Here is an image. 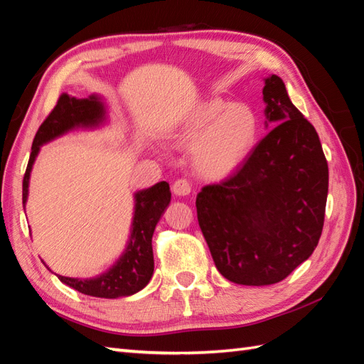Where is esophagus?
Masks as SVG:
<instances>
[{
  "mask_svg": "<svg viewBox=\"0 0 364 364\" xmlns=\"http://www.w3.org/2000/svg\"><path fill=\"white\" fill-rule=\"evenodd\" d=\"M172 189H173V192H175L176 196H181V197L191 194V184H189L188 180H184V178H180V180H176L173 183Z\"/></svg>",
  "mask_w": 364,
  "mask_h": 364,
  "instance_id": "1",
  "label": "esophagus"
}]
</instances>
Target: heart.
Listing matches in <instances>:
<instances>
[{
    "instance_id": "obj_1",
    "label": "heart",
    "mask_w": 364,
    "mask_h": 364,
    "mask_svg": "<svg viewBox=\"0 0 364 364\" xmlns=\"http://www.w3.org/2000/svg\"><path fill=\"white\" fill-rule=\"evenodd\" d=\"M259 136V119L250 106L211 98L197 105L178 129L176 142L194 146L196 167L205 178L233 173L249 159Z\"/></svg>"
}]
</instances>
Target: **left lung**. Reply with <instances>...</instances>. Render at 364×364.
<instances>
[{
	"label": "left lung",
	"instance_id": "1",
	"mask_svg": "<svg viewBox=\"0 0 364 364\" xmlns=\"http://www.w3.org/2000/svg\"><path fill=\"white\" fill-rule=\"evenodd\" d=\"M275 127L228 180L197 194L198 225L227 280H284L311 257L322 235L328 164L319 136L272 75L262 89Z\"/></svg>",
	"mask_w": 364,
	"mask_h": 364
}]
</instances>
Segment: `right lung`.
Here are the masks:
<instances>
[{
    "mask_svg": "<svg viewBox=\"0 0 364 364\" xmlns=\"http://www.w3.org/2000/svg\"><path fill=\"white\" fill-rule=\"evenodd\" d=\"M103 115L105 107L95 95L82 100L72 98L67 94L59 97L56 106L38 127L33 141L29 162L25 176H23V205L26 203L29 173L41 145L75 127L98 125ZM168 203L170 188L166 181L137 192L133 233H131L127 252L117 261V264L112 266L106 274L92 278V280H78V278L58 275L59 280L86 296L105 299L131 296V294L145 288L154 269L151 237Z\"/></svg>",
    "mask_w": 364,
    "mask_h": 364,
    "instance_id": "right-lung-1",
    "label": "right lung"
}]
</instances>
